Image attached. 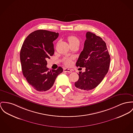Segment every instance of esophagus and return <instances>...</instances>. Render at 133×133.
<instances>
[{"label":"esophagus","mask_w":133,"mask_h":133,"mask_svg":"<svg viewBox=\"0 0 133 133\" xmlns=\"http://www.w3.org/2000/svg\"><path fill=\"white\" fill-rule=\"evenodd\" d=\"M64 72H69V73H71L72 72V70L70 69H67V68H65L64 69Z\"/></svg>","instance_id":"34e87169"}]
</instances>
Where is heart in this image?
Returning a JSON list of instances; mask_svg holds the SVG:
<instances>
[{
    "label": "heart",
    "instance_id": "heart-1",
    "mask_svg": "<svg viewBox=\"0 0 133 133\" xmlns=\"http://www.w3.org/2000/svg\"><path fill=\"white\" fill-rule=\"evenodd\" d=\"M67 40L68 41L70 45L75 44V43H77V44H79V39L75 36L74 35H70L67 38ZM65 65L67 66H70L72 64L71 59L69 58V59H67L65 61Z\"/></svg>",
    "mask_w": 133,
    "mask_h": 133
}]
</instances>
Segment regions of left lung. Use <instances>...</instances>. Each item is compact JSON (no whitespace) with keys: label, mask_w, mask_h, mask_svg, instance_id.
Instances as JSON below:
<instances>
[{"label":"left lung","mask_w":133,"mask_h":133,"mask_svg":"<svg viewBox=\"0 0 133 133\" xmlns=\"http://www.w3.org/2000/svg\"><path fill=\"white\" fill-rule=\"evenodd\" d=\"M110 58L106 44L102 38L91 32L86 33L83 51L76 62V66L85 67L79 73L75 86L82 90L95 89L102 82L108 71Z\"/></svg>","instance_id":"8db88e82"}]
</instances>
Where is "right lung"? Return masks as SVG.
I'll use <instances>...</instances> for the list:
<instances>
[{
    "instance_id": "1",
    "label": "right lung",
    "mask_w": 133,
    "mask_h": 133,
    "mask_svg": "<svg viewBox=\"0 0 133 133\" xmlns=\"http://www.w3.org/2000/svg\"><path fill=\"white\" fill-rule=\"evenodd\" d=\"M59 33L38 30L30 33L24 41L20 51L23 74L31 87L39 92H45L52 87L63 68L49 71L47 59L54 54L53 41Z\"/></svg>"
}]
</instances>
